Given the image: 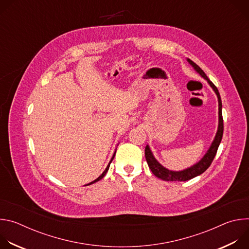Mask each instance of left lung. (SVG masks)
<instances>
[{
	"mask_svg": "<svg viewBox=\"0 0 249 249\" xmlns=\"http://www.w3.org/2000/svg\"><path fill=\"white\" fill-rule=\"evenodd\" d=\"M188 62L194 67V69L205 80H207L209 85L217 93V96L219 99V128H218V132L215 137V140H214V142H213L212 146L210 147V149H209L208 153L205 155V157L198 163L193 165L192 167L187 168L182 171H170V170L164 168L162 165H160L157 161V160L154 158L149 146H147L145 149V156H146V160H147L149 167L151 168L152 172L158 177V178H160L165 181H187V180L192 179V178H194V177L202 174L204 171H206L209 168V166L211 165L212 161L215 159V156L217 154L218 148L220 146V143H221L222 138H223V133H224V120H223V115H222V100H221L220 92H219L217 87L208 79V77L204 73V71L197 64H195L193 61H191L189 59H188Z\"/></svg>",
	"mask_w": 249,
	"mask_h": 249,
	"instance_id": "left-lung-1",
	"label": "left lung"
}]
</instances>
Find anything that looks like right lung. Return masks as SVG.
<instances>
[{"mask_svg":"<svg viewBox=\"0 0 249 249\" xmlns=\"http://www.w3.org/2000/svg\"><path fill=\"white\" fill-rule=\"evenodd\" d=\"M114 156H115V154H114V155H113V157H112V159H111V160H110V162H109V163H108V165H107V167H106V168H105V170H104V171H103V172H102V174H101V175H100V176H99V177H98V178H96V179H95V180H94V181H92V182H90V183H89V184H88V185H90V184H92V183H94V182H96V181H99V180H100V179H102V178H103V177H104V175H105V174H106V172H107V171H108V168H109V165H110V163H111V161H112V160H113V159H114Z\"/></svg>","mask_w":249,"mask_h":249,"instance_id":"add662e5","label":"right lung"}]
</instances>
